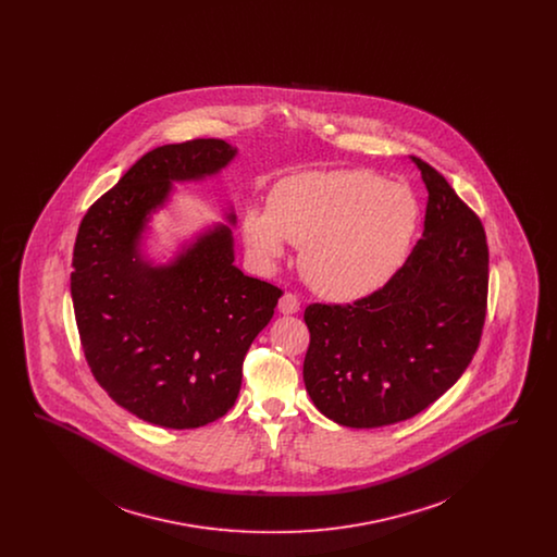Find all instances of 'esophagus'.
I'll list each match as a JSON object with an SVG mask.
<instances>
[{
    "mask_svg": "<svg viewBox=\"0 0 557 557\" xmlns=\"http://www.w3.org/2000/svg\"><path fill=\"white\" fill-rule=\"evenodd\" d=\"M277 309H280V313H284V315H292V313H296V311L300 309V300H298L296 294L286 292V294L280 298Z\"/></svg>",
    "mask_w": 557,
    "mask_h": 557,
    "instance_id": "34e87169",
    "label": "esophagus"
}]
</instances>
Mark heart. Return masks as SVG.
I'll use <instances>...</instances> for the list:
<instances>
[{
  "instance_id": "b5f03b06",
  "label": "heart",
  "mask_w": 557,
  "mask_h": 557,
  "mask_svg": "<svg viewBox=\"0 0 557 557\" xmlns=\"http://www.w3.org/2000/svg\"><path fill=\"white\" fill-rule=\"evenodd\" d=\"M418 223L420 205L409 187L368 169H334L282 180L267 212L246 211L242 234L263 265L284 257V239L302 246L307 284L323 298L352 302L391 282Z\"/></svg>"
}]
</instances>
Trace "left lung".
<instances>
[{
	"mask_svg": "<svg viewBox=\"0 0 557 557\" xmlns=\"http://www.w3.org/2000/svg\"><path fill=\"white\" fill-rule=\"evenodd\" d=\"M424 238L377 292L305 309L302 377L319 411L348 428L409 420L443 397L476 355L488 294L486 234L424 160Z\"/></svg>",
	"mask_w": 557,
	"mask_h": 557,
	"instance_id": "1",
	"label": "left lung"
}]
</instances>
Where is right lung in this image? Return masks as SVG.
<instances>
[{
	"label": "right lung",
	"instance_id": "right-lung-1",
	"mask_svg": "<svg viewBox=\"0 0 557 557\" xmlns=\"http://www.w3.org/2000/svg\"><path fill=\"white\" fill-rule=\"evenodd\" d=\"M234 157L214 137L159 146L81 221L71 296L85 361L108 397L150 424L189 430L223 418L238 398L244 357L284 294L234 265L225 225L173 265H148L137 252L171 182L212 175Z\"/></svg>",
	"mask_w": 557,
	"mask_h": 557
}]
</instances>
